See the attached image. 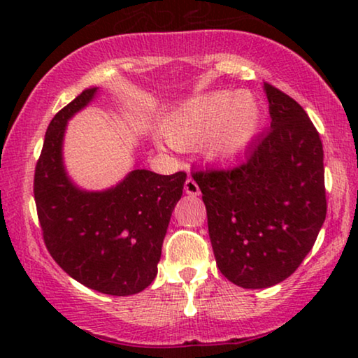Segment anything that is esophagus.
<instances>
[{
  "mask_svg": "<svg viewBox=\"0 0 358 358\" xmlns=\"http://www.w3.org/2000/svg\"><path fill=\"white\" fill-rule=\"evenodd\" d=\"M184 190H185V194H187V195H199L200 194L199 185L192 178H187V180H185Z\"/></svg>",
  "mask_w": 358,
  "mask_h": 358,
  "instance_id": "1",
  "label": "esophagus"
}]
</instances>
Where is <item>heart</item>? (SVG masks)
<instances>
[{
  "mask_svg": "<svg viewBox=\"0 0 358 358\" xmlns=\"http://www.w3.org/2000/svg\"><path fill=\"white\" fill-rule=\"evenodd\" d=\"M262 125L261 107L246 91H215L199 96L163 122V135L176 148L205 143V155L217 163L243 158Z\"/></svg>",
  "mask_w": 358,
  "mask_h": 358,
  "instance_id": "1",
  "label": "heart"
}]
</instances>
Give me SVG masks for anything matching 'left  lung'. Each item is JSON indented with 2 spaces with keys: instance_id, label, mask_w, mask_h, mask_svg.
<instances>
[{
  "instance_id": "left-lung-1",
  "label": "left lung",
  "mask_w": 358,
  "mask_h": 358,
  "mask_svg": "<svg viewBox=\"0 0 358 358\" xmlns=\"http://www.w3.org/2000/svg\"><path fill=\"white\" fill-rule=\"evenodd\" d=\"M264 91L271 130L246 159L192 174L217 266L243 288L290 277L311 251L327 210L320 134L295 99L268 83Z\"/></svg>"
}]
</instances>
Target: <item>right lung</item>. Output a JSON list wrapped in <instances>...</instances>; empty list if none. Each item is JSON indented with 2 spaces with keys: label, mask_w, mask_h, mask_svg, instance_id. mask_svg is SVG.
I'll return each mask as SVG.
<instances>
[{
  "label": "right lung",
  "mask_w": 358,
  "mask_h": 358,
  "mask_svg": "<svg viewBox=\"0 0 358 358\" xmlns=\"http://www.w3.org/2000/svg\"><path fill=\"white\" fill-rule=\"evenodd\" d=\"M96 92L97 87L83 91L48 125L34 176L37 217L48 252L68 275L106 295H135L158 273L163 239L187 174L134 169L102 192L76 187L63 166V136L68 119Z\"/></svg>",
  "instance_id": "1"
}]
</instances>
